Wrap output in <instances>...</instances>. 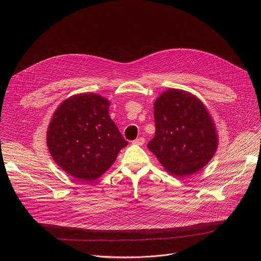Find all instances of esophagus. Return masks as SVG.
I'll return each mask as SVG.
<instances>
[{
    "mask_svg": "<svg viewBox=\"0 0 261 261\" xmlns=\"http://www.w3.org/2000/svg\"><path fill=\"white\" fill-rule=\"evenodd\" d=\"M144 143H145V139H144V138L136 139V140H134V141L132 142V144H134V145H139V146L144 145Z\"/></svg>",
    "mask_w": 261,
    "mask_h": 261,
    "instance_id": "34e87169",
    "label": "esophagus"
}]
</instances>
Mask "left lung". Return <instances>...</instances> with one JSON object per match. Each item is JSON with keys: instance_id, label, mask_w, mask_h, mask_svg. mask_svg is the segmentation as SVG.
Instances as JSON below:
<instances>
[{"instance_id": "8db88e82", "label": "left lung", "mask_w": 261, "mask_h": 261, "mask_svg": "<svg viewBox=\"0 0 261 261\" xmlns=\"http://www.w3.org/2000/svg\"><path fill=\"white\" fill-rule=\"evenodd\" d=\"M155 135L147 145L167 172L188 176L213 159L218 148L214 120L189 92L169 89L154 101Z\"/></svg>"}]
</instances>
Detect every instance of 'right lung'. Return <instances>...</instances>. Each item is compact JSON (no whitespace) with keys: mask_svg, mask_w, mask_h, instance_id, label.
I'll return each mask as SVG.
<instances>
[{"mask_svg":"<svg viewBox=\"0 0 261 261\" xmlns=\"http://www.w3.org/2000/svg\"><path fill=\"white\" fill-rule=\"evenodd\" d=\"M110 101L95 93L63 100L47 128L48 151L66 173L84 182L102 175L128 145L109 115Z\"/></svg>","mask_w":261,"mask_h":261,"instance_id":"1","label":"right lung"}]
</instances>
